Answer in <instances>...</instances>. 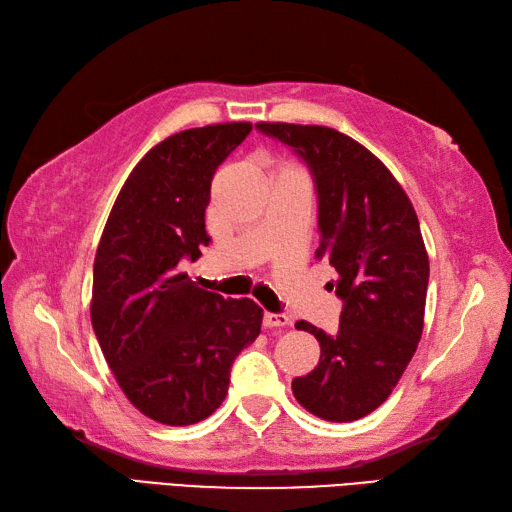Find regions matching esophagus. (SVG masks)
Segmentation results:
<instances>
[{
    "mask_svg": "<svg viewBox=\"0 0 512 512\" xmlns=\"http://www.w3.org/2000/svg\"><path fill=\"white\" fill-rule=\"evenodd\" d=\"M289 321L291 319L286 317L284 313H265V319H263L265 328H280V326H286Z\"/></svg>",
    "mask_w": 512,
    "mask_h": 512,
    "instance_id": "esophagus-1",
    "label": "esophagus"
}]
</instances>
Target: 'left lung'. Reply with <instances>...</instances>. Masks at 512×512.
I'll return each instance as SVG.
<instances>
[{"instance_id":"8db88e82","label":"left lung","mask_w":512,"mask_h":512,"mask_svg":"<svg viewBox=\"0 0 512 512\" xmlns=\"http://www.w3.org/2000/svg\"><path fill=\"white\" fill-rule=\"evenodd\" d=\"M293 149L315 182L321 245L343 302L334 334L297 321L321 345L317 367L295 378V400L326 421H356L395 389L423 330L430 265L419 219L402 186L369 149L343 132L256 123Z\"/></svg>"}]
</instances>
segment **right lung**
<instances>
[{
  "mask_svg": "<svg viewBox=\"0 0 512 512\" xmlns=\"http://www.w3.org/2000/svg\"><path fill=\"white\" fill-rule=\"evenodd\" d=\"M252 123H217L149 149L110 210L93 265L91 321L110 371L143 415L191 426L226 400L263 308L197 289L178 267L210 243V182Z\"/></svg>",
  "mask_w": 512,
  "mask_h": 512,
  "instance_id": "right-lung-1",
  "label": "right lung"
}]
</instances>
